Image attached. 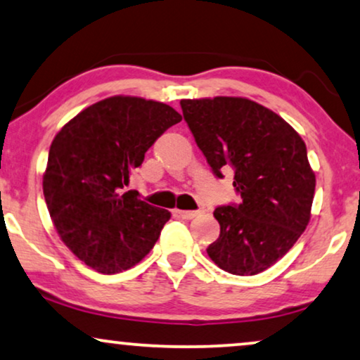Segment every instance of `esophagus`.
I'll return each instance as SVG.
<instances>
[{
	"mask_svg": "<svg viewBox=\"0 0 360 360\" xmlns=\"http://www.w3.org/2000/svg\"><path fill=\"white\" fill-rule=\"evenodd\" d=\"M175 213L184 218V220H191V218L198 217L200 214V212H193V210H175Z\"/></svg>",
	"mask_w": 360,
	"mask_h": 360,
	"instance_id": "34e87169",
	"label": "esophagus"
}]
</instances>
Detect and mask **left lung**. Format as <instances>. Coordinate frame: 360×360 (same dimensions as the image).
<instances>
[{
  "label": "left lung",
  "instance_id": "left-lung-1",
  "mask_svg": "<svg viewBox=\"0 0 360 360\" xmlns=\"http://www.w3.org/2000/svg\"><path fill=\"white\" fill-rule=\"evenodd\" d=\"M195 142L218 179L235 172L240 203L213 214L220 236L207 248L221 269L253 276L292 248L311 220L316 175L304 140L276 112L245 97L180 101Z\"/></svg>",
  "mask_w": 360,
  "mask_h": 360
}]
</instances>
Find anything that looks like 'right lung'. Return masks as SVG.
I'll return each mask as SVG.
<instances>
[{"label": "right lung", "mask_w": 360, "mask_h": 360, "mask_svg": "<svg viewBox=\"0 0 360 360\" xmlns=\"http://www.w3.org/2000/svg\"><path fill=\"white\" fill-rule=\"evenodd\" d=\"M181 115L142 97L114 96L79 112L51 143L43 191L64 245L102 274L130 269L153 248L169 210L125 191L146 152Z\"/></svg>", "instance_id": "right-lung-1"}]
</instances>
